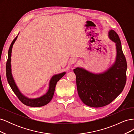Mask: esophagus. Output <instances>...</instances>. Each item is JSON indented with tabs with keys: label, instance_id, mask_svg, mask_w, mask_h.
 <instances>
[{
	"label": "esophagus",
	"instance_id": "esophagus-1",
	"mask_svg": "<svg viewBox=\"0 0 134 134\" xmlns=\"http://www.w3.org/2000/svg\"><path fill=\"white\" fill-rule=\"evenodd\" d=\"M76 62V59H75V58H72V59H71L70 60V63L71 64H73L75 63Z\"/></svg>",
	"mask_w": 134,
	"mask_h": 134
}]
</instances>
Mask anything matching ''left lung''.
<instances>
[{
  "instance_id": "8db88e82",
  "label": "left lung",
  "mask_w": 134,
  "mask_h": 134,
  "mask_svg": "<svg viewBox=\"0 0 134 134\" xmlns=\"http://www.w3.org/2000/svg\"><path fill=\"white\" fill-rule=\"evenodd\" d=\"M109 37L116 43L115 64L102 74H95L76 68L74 69L78 95L82 102L92 107H101L112 102L122 92L126 82L127 62L119 35L114 30Z\"/></svg>"
}]
</instances>
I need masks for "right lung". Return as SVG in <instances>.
<instances>
[{
	"mask_svg": "<svg viewBox=\"0 0 134 134\" xmlns=\"http://www.w3.org/2000/svg\"><path fill=\"white\" fill-rule=\"evenodd\" d=\"M17 37L18 36L13 40V41H12V42L11 43V44L9 47V51H8V59H7V62L6 64V75H7L8 82L12 91H13V92L15 93V94L17 96L19 100L24 104H25L28 106L34 107H41V106H44V105H46L47 103H49L51 101V100L52 99V97L54 96L56 83H57L58 81L65 75V72H63V73H61L58 75H55L52 77L50 82L49 90H48L46 94H44L42 97H40V98H36V99H29V98H27V97H25L23 95H22L21 93V92H19L17 86H16V84L13 80V77H12V72H11V65H10L11 58H11L12 48Z\"/></svg>",
	"mask_w": 134,
	"mask_h": 134,
	"instance_id": "obj_1",
	"label": "right lung"
}]
</instances>
